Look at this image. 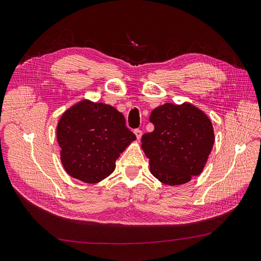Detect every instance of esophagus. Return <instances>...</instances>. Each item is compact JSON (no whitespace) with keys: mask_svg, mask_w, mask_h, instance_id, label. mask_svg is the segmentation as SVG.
Returning <instances> with one entry per match:
<instances>
[{"mask_svg":"<svg viewBox=\"0 0 261 261\" xmlns=\"http://www.w3.org/2000/svg\"><path fill=\"white\" fill-rule=\"evenodd\" d=\"M134 134H135V135H136L137 139H140L141 136H143V132H141L140 129H135V130H134Z\"/></svg>","mask_w":261,"mask_h":261,"instance_id":"34e87169","label":"esophagus"}]
</instances>
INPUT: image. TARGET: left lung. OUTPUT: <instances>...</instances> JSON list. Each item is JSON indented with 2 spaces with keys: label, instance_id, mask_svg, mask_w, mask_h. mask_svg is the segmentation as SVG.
I'll list each match as a JSON object with an SVG mask.
<instances>
[{
  "label": "left lung",
  "instance_id": "1",
  "mask_svg": "<svg viewBox=\"0 0 261 261\" xmlns=\"http://www.w3.org/2000/svg\"><path fill=\"white\" fill-rule=\"evenodd\" d=\"M154 130L141 138L150 172L161 183L177 186L199 175L215 144L210 118L189 102L165 103L152 110Z\"/></svg>",
  "mask_w": 261,
  "mask_h": 261
}]
</instances>
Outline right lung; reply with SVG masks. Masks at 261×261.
<instances>
[{
	"label": "right lung",
	"instance_id": "right-lung-1",
	"mask_svg": "<svg viewBox=\"0 0 261 261\" xmlns=\"http://www.w3.org/2000/svg\"><path fill=\"white\" fill-rule=\"evenodd\" d=\"M57 139L67 174L96 184L112 174L115 161L136 136L115 108L83 99L60 117Z\"/></svg>",
	"mask_w": 261,
	"mask_h": 261
}]
</instances>
